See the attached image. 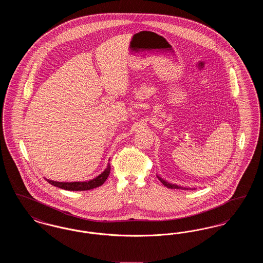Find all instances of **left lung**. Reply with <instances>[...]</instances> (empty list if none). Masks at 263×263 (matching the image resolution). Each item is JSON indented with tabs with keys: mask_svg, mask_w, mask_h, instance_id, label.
Returning a JSON list of instances; mask_svg holds the SVG:
<instances>
[{
	"mask_svg": "<svg viewBox=\"0 0 263 263\" xmlns=\"http://www.w3.org/2000/svg\"><path fill=\"white\" fill-rule=\"evenodd\" d=\"M157 177L159 178V180L163 183L164 186H166L167 188H175V189H192V188H188V187H182V186H179V185H177V184H175V183H171V182H168V181H166L165 179H163L162 176H160V175H157ZM195 189V188H194Z\"/></svg>",
	"mask_w": 263,
	"mask_h": 263,
	"instance_id": "obj_1",
	"label": "left lung"
}]
</instances>
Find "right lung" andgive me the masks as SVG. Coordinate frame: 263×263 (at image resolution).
<instances>
[{
    "mask_svg": "<svg viewBox=\"0 0 263 263\" xmlns=\"http://www.w3.org/2000/svg\"><path fill=\"white\" fill-rule=\"evenodd\" d=\"M110 173V164L107 163V166L105 170L100 174V175L96 176L95 178L90 180H86V181H71V182H65V181H55L47 179L46 180L54 186L62 188L65 190H72V191H82V190H89L92 188L99 187L104 183L106 178L108 177Z\"/></svg>",
    "mask_w": 263,
    "mask_h": 263,
    "instance_id": "1",
    "label": "right lung"
}]
</instances>
